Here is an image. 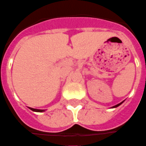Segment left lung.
I'll list each match as a JSON object with an SVG mask.
<instances>
[{
    "mask_svg": "<svg viewBox=\"0 0 146 146\" xmlns=\"http://www.w3.org/2000/svg\"><path fill=\"white\" fill-rule=\"evenodd\" d=\"M123 103V101L121 102V103H119V104H117V105H115V106H112L111 108H117V107H118V106H119L121 105V104H122V103Z\"/></svg>",
    "mask_w": 146,
    "mask_h": 146,
    "instance_id": "left-lung-1",
    "label": "left lung"
}]
</instances>
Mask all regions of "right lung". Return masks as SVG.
<instances>
[{"mask_svg":"<svg viewBox=\"0 0 146 146\" xmlns=\"http://www.w3.org/2000/svg\"><path fill=\"white\" fill-rule=\"evenodd\" d=\"M29 109H31L33 111H36V112H43L45 111V110H42V109H32V108H30V107H29Z\"/></svg>","mask_w":146,"mask_h":146,"instance_id":"1","label":"right lung"}]
</instances>
